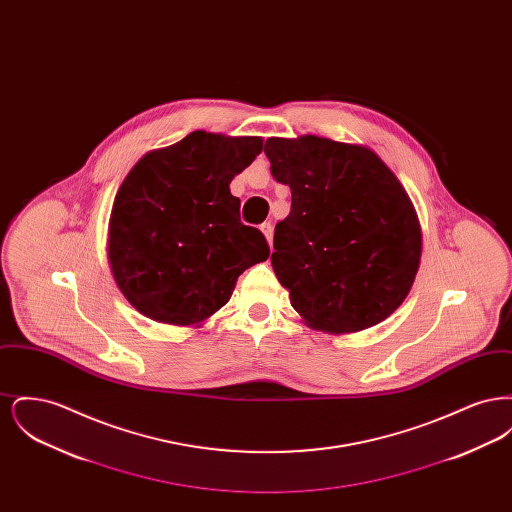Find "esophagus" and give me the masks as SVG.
Here are the masks:
<instances>
[{"label":"esophagus","mask_w":512,"mask_h":512,"mask_svg":"<svg viewBox=\"0 0 512 512\" xmlns=\"http://www.w3.org/2000/svg\"><path fill=\"white\" fill-rule=\"evenodd\" d=\"M261 230H263V234H265V238L268 240V244L272 247V234H274V226L270 224V222H265V224H261Z\"/></svg>","instance_id":"1"}]
</instances>
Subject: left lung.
Masks as SVG:
<instances>
[{
    "instance_id": "1",
    "label": "left lung",
    "mask_w": 512,
    "mask_h": 512,
    "mask_svg": "<svg viewBox=\"0 0 512 512\" xmlns=\"http://www.w3.org/2000/svg\"><path fill=\"white\" fill-rule=\"evenodd\" d=\"M276 182L292 211L274 228L272 268L315 330L370 328L403 303L420 263L413 203L370 149L318 136L268 138Z\"/></svg>"
}]
</instances>
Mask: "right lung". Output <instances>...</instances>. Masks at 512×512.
Listing matches in <instances>:
<instances>
[{
  "instance_id": "1",
  "label": "right lung",
  "mask_w": 512,
  "mask_h": 512,
  "mask_svg": "<svg viewBox=\"0 0 512 512\" xmlns=\"http://www.w3.org/2000/svg\"><path fill=\"white\" fill-rule=\"evenodd\" d=\"M263 149L255 136L195 130L144 155L124 178L109 220V265L142 315L197 324L224 303L245 268L270 255L261 230L240 220L230 182Z\"/></svg>"
}]
</instances>
